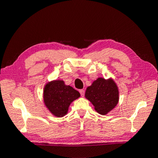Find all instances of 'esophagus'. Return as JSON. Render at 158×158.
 Returning a JSON list of instances; mask_svg holds the SVG:
<instances>
[{
  "mask_svg": "<svg viewBox=\"0 0 158 158\" xmlns=\"http://www.w3.org/2000/svg\"><path fill=\"white\" fill-rule=\"evenodd\" d=\"M79 92H80L81 95L84 97V95H85V90H84V89H79Z\"/></svg>",
  "mask_w": 158,
  "mask_h": 158,
  "instance_id": "1",
  "label": "esophagus"
}]
</instances>
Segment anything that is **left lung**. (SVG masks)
Returning <instances> with one entry per match:
<instances>
[{
  "instance_id": "left-lung-1",
  "label": "left lung",
  "mask_w": 158,
  "mask_h": 158,
  "mask_svg": "<svg viewBox=\"0 0 158 158\" xmlns=\"http://www.w3.org/2000/svg\"><path fill=\"white\" fill-rule=\"evenodd\" d=\"M85 96L93 105L97 112L106 115L118 103L119 90L112 78L98 77L87 87Z\"/></svg>"
}]
</instances>
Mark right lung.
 <instances>
[{"mask_svg":"<svg viewBox=\"0 0 158 158\" xmlns=\"http://www.w3.org/2000/svg\"><path fill=\"white\" fill-rule=\"evenodd\" d=\"M80 93L62 79L48 81L43 89V102L54 116L64 117L69 112L71 103L80 98Z\"/></svg>","mask_w":158,"mask_h":158,"instance_id":"right-lung-1","label":"right lung"}]
</instances>
